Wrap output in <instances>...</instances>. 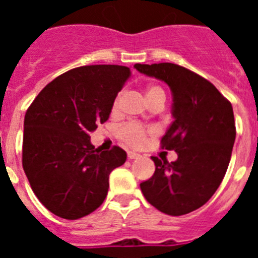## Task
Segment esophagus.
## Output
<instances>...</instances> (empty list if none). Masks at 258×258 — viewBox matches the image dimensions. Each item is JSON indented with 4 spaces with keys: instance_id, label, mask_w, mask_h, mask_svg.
Segmentation results:
<instances>
[{
    "instance_id": "obj_1",
    "label": "esophagus",
    "mask_w": 258,
    "mask_h": 258,
    "mask_svg": "<svg viewBox=\"0 0 258 258\" xmlns=\"http://www.w3.org/2000/svg\"><path fill=\"white\" fill-rule=\"evenodd\" d=\"M127 157L129 159H137V157H140V154H137L134 151H127Z\"/></svg>"
}]
</instances>
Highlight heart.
<instances>
[{
  "label": "heart",
  "instance_id": "heart-1",
  "mask_svg": "<svg viewBox=\"0 0 258 258\" xmlns=\"http://www.w3.org/2000/svg\"><path fill=\"white\" fill-rule=\"evenodd\" d=\"M159 93H164L163 89L159 88V86H150V88L147 89V92H146V97L149 99L152 95L159 94ZM118 106H120V95H118L115 99V102H113V111H117ZM120 136H121V138L127 143V145L131 146H140L142 145L143 141H145V131H143V127L138 124H126L125 126H122L121 131H120Z\"/></svg>",
  "mask_w": 258,
  "mask_h": 258
}]
</instances>
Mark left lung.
Listing matches in <instances>:
<instances>
[{"label": "left lung", "mask_w": 258, "mask_h": 258, "mask_svg": "<svg viewBox=\"0 0 258 258\" xmlns=\"http://www.w3.org/2000/svg\"><path fill=\"white\" fill-rule=\"evenodd\" d=\"M134 68L170 88L174 120L161 138V147L178 156L172 163L152 156L155 173L140 184L141 190L163 213L187 214L204 206L225 177L236 136L232 106L208 80L178 64Z\"/></svg>", "instance_id": "1"}]
</instances>
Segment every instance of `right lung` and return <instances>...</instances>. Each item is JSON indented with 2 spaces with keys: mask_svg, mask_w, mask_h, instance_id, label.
<instances>
[{
  "mask_svg": "<svg viewBox=\"0 0 258 258\" xmlns=\"http://www.w3.org/2000/svg\"><path fill=\"white\" fill-rule=\"evenodd\" d=\"M129 76L125 66L75 68L47 84L27 109L23 169L38 200L58 217L77 220L101 207L109 173L126 160L117 146L95 149L89 133L108 120Z\"/></svg>",
  "mask_w": 258,
  "mask_h": 258,
  "instance_id": "add662e5",
  "label": "right lung"
}]
</instances>
